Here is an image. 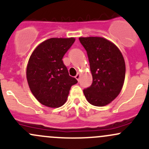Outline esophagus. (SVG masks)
<instances>
[{"mask_svg": "<svg viewBox=\"0 0 149 149\" xmlns=\"http://www.w3.org/2000/svg\"><path fill=\"white\" fill-rule=\"evenodd\" d=\"M75 78H76V79H77L78 81H79V79H80V73H78L77 75H76V76H75Z\"/></svg>", "mask_w": 149, "mask_h": 149, "instance_id": "34e87169", "label": "esophagus"}]
</instances>
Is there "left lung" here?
<instances>
[{"label":"left lung","mask_w":149,"mask_h":149,"mask_svg":"<svg viewBox=\"0 0 149 149\" xmlns=\"http://www.w3.org/2000/svg\"><path fill=\"white\" fill-rule=\"evenodd\" d=\"M86 50L93 81L84 89L87 101L103 107L113 101L120 93L125 76V63L118 47L99 37H79Z\"/></svg>","instance_id":"obj_1"}]
</instances>
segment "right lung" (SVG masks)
<instances>
[{
    "mask_svg": "<svg viewBox=\"0 0 149 149\" xmlns=\"http://www.w3.org/2000/svg\"><path fill=\"white\" fill-rule=\"evenodd\" d=\"M75 38H50L33 51L26 68V79L35 98L49 107H59L67 100L70 87L78 82L69 76L63 58Z\"/></svg>",
    "mask_w": 149,
    "mask_h": 149,
    "instance_id": "1",
    "label": "right lung"
}]
</instances>
